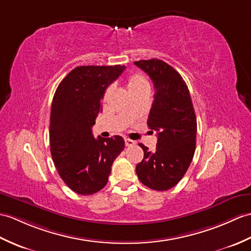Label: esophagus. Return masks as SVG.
<instances>
[{
	"instance_id": "obj_1",
	"label": "esophagus",
	"mask_w": 251,
	"mask_h": 251,
	"mask_svg": "<svg viewBox=\"0 0 251 251\" xmlns=\"http://www.w3.org/2000/svg\"><path fill=\"white\" fill-rule=\"evenodd\" d=\"M135 143H136V142L133 141V140L125 138V144H126V147H131V145H133Z\"/></svg>"
}]
</instances>
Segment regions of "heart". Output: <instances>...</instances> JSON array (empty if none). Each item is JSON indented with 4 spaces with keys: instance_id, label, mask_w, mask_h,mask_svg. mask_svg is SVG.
<instances>
[{
    "instance_id": "b5f03b06",
    "label": "heart",
    "mask_w": 251,
    "mask_h": 251,
    "mask_svg": "<svg viewBox=\"0 0 251 251\" xmlns=\"http://www.w3.org/2000/svg\"><path fill=\"white\" fill-rule=\"evenodd\" d=\"M126 84H127V89L129 91L131 96L133 94H137L139 92H142L145 90H149V82L148 80L145 79L144 75L138 73H132L130 75H128L127 80H126ZM110 94H111V87H107L106 91L103 93L102 96V100L106 101L109 98Z\"/></svg>"
}]
</instances>
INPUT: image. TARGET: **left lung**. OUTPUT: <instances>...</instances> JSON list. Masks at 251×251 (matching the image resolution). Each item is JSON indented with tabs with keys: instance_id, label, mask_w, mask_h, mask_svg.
<instances>
[{
	"instance_id": "obj_1",
	"label": "left lung",
	"mask_w": 251,
	"mask_h": 251,
	"mask_svg": "<svg viewBox=\"0 0 251 251\" xmlns=\"http://www.w3.org/2000/svg\"><path fill=\"white\" fill-rule=\"evenodd\" d=\"M154 83L155 94L148 126L157 132V148L139 143L144 152L136 167L137 176L147 187L164 191L174 187L185 176L194 158L197 119L189 90L176 69L152 59L135 62Z\"/></svg>"
}]
</instances>
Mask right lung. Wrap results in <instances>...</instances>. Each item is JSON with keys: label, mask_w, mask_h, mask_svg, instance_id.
<instances>
[{"label": "right lung", "mask_w": 251, "mask_h": 251, "mask_svg": "<svg viewBox=\"0 0 251 251\" xmlns=\"http://www.w3.org/2000/svg\"><path fill=\"white\" fill-rule=\"evenodd\" d=\"M125 66H78L57 86L50 114V151L61 178L79 195L96 194L108 183L114 159L124 150L121 136L95 139L92 127L102 111L109 84Z\"/></svg>", "instance_id": "add662e5"}]
</instances>
